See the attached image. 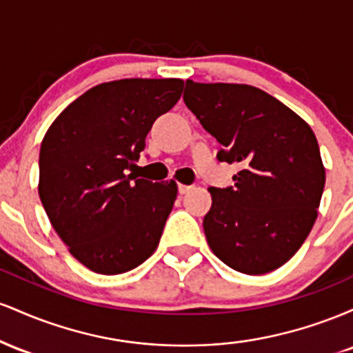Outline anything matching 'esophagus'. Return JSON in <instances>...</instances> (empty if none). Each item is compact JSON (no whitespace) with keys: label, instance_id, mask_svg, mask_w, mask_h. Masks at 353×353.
I'll list each match as a JSON object with an SVG mask.
<instances>
[{"label":"esophagus","instance_id":"1","mask_svg":"<svg viewBox=\"0 0 353 353\" xmlns=\"http://www.w3.org/2000/svg\"><path fill=\"white\" fill-rule=\"evenodd\" d=\"M190 189H192V185H185V184H179V194H188Z\"/></svg>","mask_w":353,"mask_h":353}]
</instances>
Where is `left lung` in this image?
Here are the masks:
<instances>
[{"label":"left lung","mask_w":353,"mask_h":353,"mask_svg":"<svg viewBox=\"0 0 353 353\" xmlns=\"http://www.w3.org/2000/svg\"><path fill=\"white\" fill-rule=\"evenodd\" d=\"M184 103L241 171L228 189L210 188L204 234L237 272L267 274L301 249L317 219L325 168L310 125L249 84L185 81Z\"/></svg>","instance_id":"left-lung-1"}]
</instances>
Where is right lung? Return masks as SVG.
Listing matches in <instances>:
<instances>
[{"mask_svg": "<svg viewBox=\"0 0 353 353\" xmlns=\"http://www.w3.org/2000/svg\"><path fill=\"white\" fill-rule=\"evenodd\" d=\"M182 79H119L91 88L56 117L39 151L38 192L71 255L92 272L116 275L156 250L176 181L132 171L154 121L182 94Z\"/></svg>", "mask_w": 353, "mask_h": 353, "instance_id": "add662e5", "label": "right lung"}]
</instances>
